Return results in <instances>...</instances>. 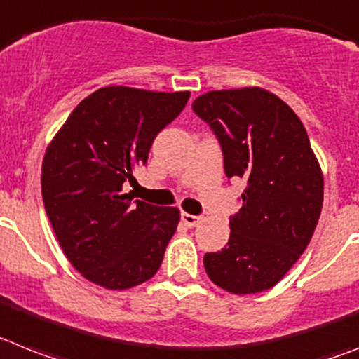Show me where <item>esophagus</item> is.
<instances>
[{
  "instance_id": "obj_1",
  "label": "esophagus",
  "mask_w": 359,
  "mask_h": 359,
  "mask_svg": "<svg viewBox=\"0 0 359 359\" xmlns=\"http://www.w3.org/2000/svg\"><path fill=\"white\" fill-rule=\"evenodd\" d=\"M200 222H201L200 216H192V214H187V212L182 214V223L185 226H196Z\"/></svg>"
}]
</instances>
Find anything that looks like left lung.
Masks as SVG:
<instances>
[{
  "label": "left lung",
  "mask_w": 359,
  "mask_h": 359,
  "mask_svg": "<svg viewBox=\"0 0 359 359\" xmlns=\"http://www.w3.org/2000/svg\"><path fill=\"white\" fill-rule=\"evenodd\" d=\"M192 110L216 134L226 177L247 182L229 243L205 254V271L226 292L272 289L307 249L323 205L307 130L283 100L259 87L210 90Z\"/></svg>",
  "instance_id": "1"
}]
</instances>
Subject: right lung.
Returning <instances> with one entry per match:
<instances>
[{
  "label": "right lung",
  "mask_w": 359,
  "mask_h": 359,
  "mask_svg": "<svg viewBox=\"0 0 359 359\" xmlns=\"http://www.w3.org/2000/svg\"><path fill=\"white\" fill-rule=\"evenodd\" d=\"M191 92L103 87L76 107L47 147L41 194L54 234L72 267L110 290L150 280L180 223L176 207L125 194L133 172L185 109Z\"/></svg>",
  "instance_id": "add662e5"
}]
</instances>
